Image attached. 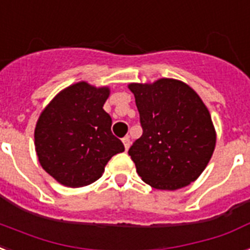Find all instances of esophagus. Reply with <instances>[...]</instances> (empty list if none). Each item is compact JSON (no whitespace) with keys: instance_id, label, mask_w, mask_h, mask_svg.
<instances>
[{"instance_id":"obj_1","label":"esophagus","mask_w":250,"mask_h":250,"mask_svg":"<svg viewBox=\"0 0 250 250\" xmlns=\"http://www.w3.org/2000/svg\"><path fill=\"white\" fill-rule=\"evenodd\" d=\"M123 143L124 146H125V150H129V147H130V138L129 137H124Z\"/></svg>"}]
</instances>
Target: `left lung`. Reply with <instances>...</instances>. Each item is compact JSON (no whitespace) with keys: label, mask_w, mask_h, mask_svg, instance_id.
<instances>
[{"label":"left lung","mask_w":250,"mask_h":250,"mask_svg":"<svg viewBox=\"0 0 250 250\" xmlns=\"http://www.w3.org/2000/svg\"><path fill=\"white\" fill-rule=\"evenodd\" d=\"M143 133L129 148L137 173L150 187L176 190L198 179L211 159L216 133L191 87L177 79L130 83Z\"/></svg>","instance_id":"1"}]
</instances>
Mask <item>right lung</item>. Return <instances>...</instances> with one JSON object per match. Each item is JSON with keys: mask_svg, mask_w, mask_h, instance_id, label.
<instances>
[{"mask_svg": "<svg viewBox=\"0 0 250 250\" xmlns=\"http://www.w3.org/2000/svg\"><path fill=\"white\" fill-rule=\"evenodd\" d=\"M108 96V87L74 83L56 95L39 117L35 150L40 166L65 187L92 184L112 156L125 150L103 109Z\"/></svg>", "mask_w": 250, "mask_h": 250, "instance_id": "add662e5", "label": "right lung"}]
</instances>
